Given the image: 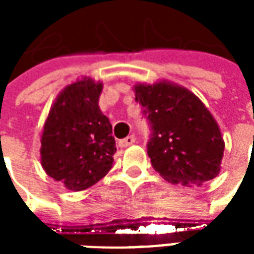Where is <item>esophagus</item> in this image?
Listing matches in <instances>:
<instances>
[{"label": "esophagus", "instance_id": "esophagus-1", "mask_svg": "<svg viewBox=\"0 0 254 254\" xmlns=\"http://www.w3.org/2000/svg\"><path fill=\"white\" fill-rule=\"evenodd\" d=\"M134 141H136V137H134L133 134H130V136H127V137L120 140V141H118V145H120L121 148H127L129 145H132Z\"/></svg>", "mask_w": 254, "mask_h": 254}]
</instances>
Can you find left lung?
Instances as JSON below:
<instances>
[{
    "label": "left lung",
    "mask_w": 254,
    "mask_h": 254,
    "mask_svg": "<svg viewBox=\"0 0 254 254\" xmlns=\"http://www.w3.org/2000/svg\"><path fill=\"white\" fill-rule=\"evenodd\" d=\"M134 91L151 129L147 152L155 170L184 185H201L218 176L224 141L201 100L166 81L138 84Z\"/></svg>",
    "instance_id": "8db88e82"
}]
</instances>
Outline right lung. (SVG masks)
<instances>
[{"mask_svg": "<svg viewBox=\"0 0 254 254\" xmlns=\"http://www.w3.org/2000/svg\"><path fill=\"white\" fill-rule=\"evenodd\" d=\"M102 83L77 80L58 95L42 134V166L70 190L92 187L110 171L117 152L111 124L98 106Z\"/></svg>", "mask_w": 254, "mask_h": 254, "instance_id": "obj_1", "label": "right lung"}]
</instances>
